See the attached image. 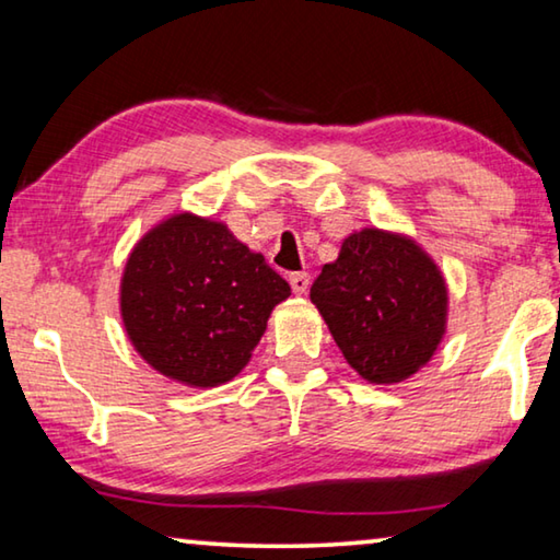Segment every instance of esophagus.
Returning <instances> with one entry per match:
<instances>
[{
    "instance_id": "34e87169",
    "label": "esophagus",
    "mask_w": 560,
    "mask_h": 560,
    "mask_svg": "<svg viewBox=\"0 0 560 560\" xmlns=\"http://www.w3.org/2000/svg\"><path fill=\"white\" fill-rule=\"evenodd\" d=\"M289 283L291 289H294V294H306L308 291V283H312V277H308L306 271H296V273H289Z\"/></svg>"
}]
</instances>
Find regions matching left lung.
I'll use <instances>...</instances> for the list:
<instances>
[{
	"label": "left lung",
	"instance_id": "8db88e82",
	"mask_svg": "<svg viewBox=\"0 0 560 560\" xmlns=\"http://www.w3.org/2000/svg\"><path fill=\"white\" fill-rule=\"evenodd\" d=\"M336 346L371 384H398L431 361L446 334L448 291L413 238L361 229L312 287Z\"/></svg>",
	"mask_w": 560,
	"mask_h": 560
}]
</instances>
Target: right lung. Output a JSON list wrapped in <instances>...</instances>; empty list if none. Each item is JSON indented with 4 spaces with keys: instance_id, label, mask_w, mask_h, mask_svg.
Returning a JSON list of instances; mask_svg holds the SVG:
<instances>
[{
    "instance_id": "1",
    "label": "right lung",
    "mask_w": 560,
    "mask_h": 560,
    "mask_svg": "<svg viewBox=\"0 0 560 560\" xmlns=\"http://www.w3.org/2000/svg\"><path fill=\"white\" fill-rule=\"evenodd\" d=\"M291 287L226 224L174 214L139 238L119 304L129 341L149 366L194 388L242 371Z\"/></svg>"
}]
</instances>
